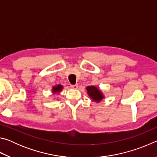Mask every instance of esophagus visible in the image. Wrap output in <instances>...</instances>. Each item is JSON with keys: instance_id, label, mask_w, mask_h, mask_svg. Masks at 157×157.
<instances>
[{"instance_id": "obj_1", "label": "esophagus", "mask_w": 157, "mask_h": 157, "mask_svg": "<svg viewBox=\"0 0 157 157\" xmlns=\"http://www.w3.org/2000/svg\"><path fill=\"white\" fill-rule=\"evenodd\" d=\"M71 88L72 89H77L78 88V84H71V86H70Z\"/></svg>"}]
</instances>
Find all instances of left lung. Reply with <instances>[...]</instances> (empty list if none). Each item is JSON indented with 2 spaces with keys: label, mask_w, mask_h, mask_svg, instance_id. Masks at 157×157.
Instances as JSON below:
<instances>
[{
  "label": "left lung",
  "mask_w": 157,
  "mask_h": 157,
  "mask_svg": "<svg viewBox=\"0 0 157 157\" xmlns=\"http://www.w3.org/2000/svg\"><path fill=\"white\" fill-rule=\"evenodd\" d=\"M87 94L89 95L92 100L95 102H99L104 98V95H103L102 93L101 92L97 87L91 86L86 87Z\"/></svg>",
  "instance_id": "left-lung-1"
}]
</instances>
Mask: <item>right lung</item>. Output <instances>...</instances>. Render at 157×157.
<instances>
[{
  "label": "right lung",
  "mask_w": 157,
  "mask_h": 157,
  "mask_svg": "<svg viewBox=\"0 0 157 157\" xmlns=\"http://www.w3.org/2000/svg\"><path fill=\"white\" fill-rule=\"evenodd\" d=\"M63 89V86L61 84H58L57 86L52 87V92L53 94H56V93H59Z\"/></svg>",
  "instance_id": "1"
}]
</instances>
